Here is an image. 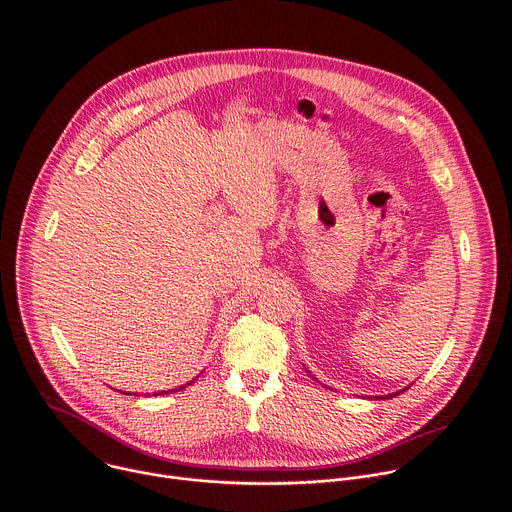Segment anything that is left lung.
<instances>
[{
	"mask_svg": "<svg viewBox=\"0 0 512 512\" xmlns=\"http://www.w3.org/2000/svg\"><path fill=\"white\" fill-rule=\"evenodd\" d=\"M395 395H397V393H395ZM389 397H393V395H389Z\"/></svg>",
	"mask_w": 512,
	"mask_h": 512,
	"instance_id": "left-lung-1",
	"label": "left lung"
}]
</instances>
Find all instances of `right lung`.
<instances>
[{"label":"right lung","mask_w":512,"mask_h":512,"mask_svg":"<svg viewBox=\"0 0 512 512\" xmlns=\"http://www.w3.org/2000/svg\"><path fill=\"white\" fill-rule=\"evenodd\" d=\"M192 383H194V381H190V383H186V385H192ZM186 385H184V387H186ZM180 389H182V387H180ZM172 391H176V389H172ZM162 393H170V391H162ZM158 395H160V393H158Z\"/></svg>","instance_id":"add662e5"}]
</instances>
